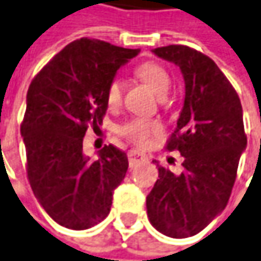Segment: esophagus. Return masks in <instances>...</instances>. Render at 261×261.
Returning a JSON list of instances; mask_svg holds the SVG:
<instances>
[{
	"instance_id": "obj_1",
	"label": "esophagus",
	"mask_w": 261,
	"mask_h": 261,
	"mask_svg": "<svg viewBox=\"0 0 261 261\" xmlns=\"http://www.w3.org/2000/svg\"><path fill=\"white\" fill-rule=\"evenodd\" d=\"M146 160H147L146 155L143 152H140V150H130L128 152V164H130V167H134V165L146 161Z\"/></svg>"
}]
</instances>
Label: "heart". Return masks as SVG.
<instances>
[{
    "label": "heart",
    "mask_w": 261,
    "mask_h": 261,
    "mask_svg": "<svg viewBox=\"0 0 261 261\" xmlns=\"http://www.w3.org/2000/svg\"><path fill=\"white\" fill-rule=\"evenodd\" d=\"M136 73L143 83H146L160 96H165L171 87V76H170L168 70L160 63L145 62L137 66ZM121 97H122L121 83L118 78H114V80H111V83L108 84V88H106V101L111 108H115L121 103ZM121 133L133 143L145 146L152 136L161 133V125L155 121H149L145 118H134L121 128Z\"/></svg>",
    "instance_id": "heart-1"
}]
</instances>
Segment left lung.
I'll use <instances>...</instances> for the list:
<instances>
[{"label": "left lung", "mask_w": 261, "mask_h": 261, "mask_svg": "<svg viewBox=\"0 0 261 261\" xmlns=\"http://www.w3.org/2000/svg\"><path fill=\"white\" fill-rule=\"evenodd\" d=\"M177 65L185 78V103L167 150H178L183 171L158 162L160 178L146 198L152 226L170 238L199 233L230 198L241 153L247 147L242 106L235 88L205 54L188 45L152 50Z\"/></svg>", "instance_id": "left-lung-1"}]
</instances>
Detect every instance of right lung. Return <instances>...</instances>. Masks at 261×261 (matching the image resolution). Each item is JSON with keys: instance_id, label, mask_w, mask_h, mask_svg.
<instances>
[{"instance_id": "right-lung-1", "label": "right lung", "mask_w": 261, "mask_h": 261, "mask_svg": "<svg viewBox=\"0 0 261 261\" xmlns=\"http://www.w3.org/2000/svg\"><path fill=\"white\" fill-rule=\"evenodd\" d=\"M139 51L100 39H76L29 85L20 127L26 173L41 207L60 226L90 229L111 211L114 191L128 168L127 153L109 145L91 161L83 140L88 125L97 128L103 121L106 88L116 70Z\"/></svg>"}]
</instances>
